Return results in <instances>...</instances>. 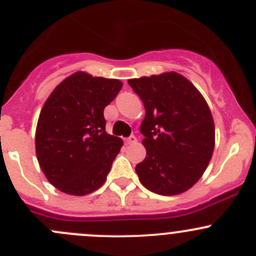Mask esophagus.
Returning <instances> with one entry per match:
<instances>
[{"instance_id": "esophagus-1", "label": "esophagus", "mask_w": 256, "mask_h": 256, "mask_svg": "<svg viewBox=\"0 0 256 256\" xmlns=\"http://www.w3.org/2000/svg\"><path fill=\"white\" fill-rule=\"evenodd\" d=\"M136 141H138V140H136V138H135V136H134V135H131L130 138H126V140H125V142L128 144H136Z\"/></svg>"}]
</instances>
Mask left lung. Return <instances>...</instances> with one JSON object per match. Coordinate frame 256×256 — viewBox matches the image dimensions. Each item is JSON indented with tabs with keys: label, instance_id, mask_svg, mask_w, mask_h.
I'll list each match as a JSON object with an SVG mask.
<instances>
[{
	"label": "left lung",
	"instance_id": "8db88e82",
	"mask_svg": "<svg viewBox=\"0 0 256 256\" xmlns=\"http://www.w3.org/2000/svg\"><path fill=\"white\" fill-rule=\"evenodd\" d=\"M128 84L146 110L140 128L146 157L136 166L138 180L157 194H180L203 176L214 151L207 102L176 72L130 79Z\"/></svg>",
	"mask_w": 256,
	"mask_h": 256
}]
</instances>
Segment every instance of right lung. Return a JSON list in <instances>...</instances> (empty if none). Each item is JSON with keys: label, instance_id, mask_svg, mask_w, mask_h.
<instances>
[{"label": "right lung", "instance_id": "right-lung-1", "mask_svg": "<svg viewBox=\"0 0 256 256\" xmlns=\"http://www.w3.org/2000/svg\"><path fill=\"white\" fill-rule=\"evenodd\" d=\"M122 88L118 79L76 72L49 95L36 128V154L49 183L85 196L102 187L122 140L105 131L104 109Z\"/></svg>", "mask_w": 256, "mask_h": 256}]
</instances>
